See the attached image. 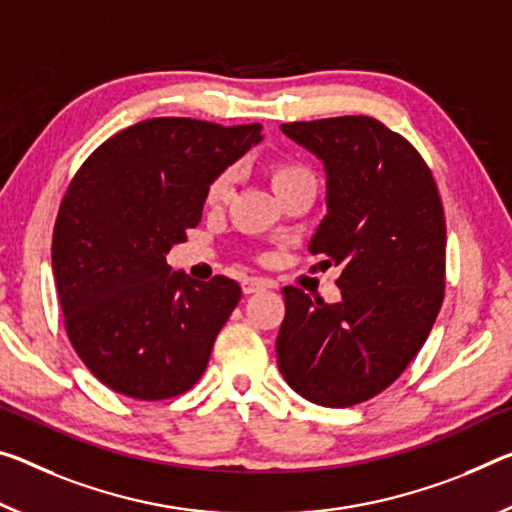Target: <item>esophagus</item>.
<instances>
[{
    "label": "esophagus",
    "mask_w": 512,
    "mask_h": 512,
    "mask_svg": "<svg viewBox=\"0 0 512 512\" xmlns=\"http://www.w3.org/2000/svg\"><path fill=\"white\" fill-rule=\"evenodd\" d=\"M241 289H243V294L250 296V294H257V291L266 289V282L259 280V278H246V280H243Z\"/></svg>",
    "instance_id": "1"
}]
</instances>
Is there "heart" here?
<instances>
[{
    "label": "heart",
    "instance_id": "obj_1",
    "mask_svg": "<svg viewBox=\"0 0 512 512\" xmlns=\"http://www.w3.org/2000/svg\"><path fill=\"white\" fill-rule=\"evenodd\" d=\"M266 175H269L275 193H282L285 189H289V186L300 184V182H314L312 170L305 164H298V161H291V159L271 161V164L266 166ZM232 180L234 175L230 168L216 173L212 177V182L207 184V191H205L207 205H221V202H225L232 191Z\"/></svg>",
    "mask_w": 512,
    "mask_h": 512
}]
</instances>
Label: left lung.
<instances>
[{
    "label": "left lung",
    "mask_w": 512,
    "mask_h": 512,
    "mask_svg": "<svg viewBox=\"0 0 512 512\" xmlns=\"http://www.w3.org/2000/svg\"><path fill=\"white\" fill-rule=\"evenodd\" d=\"M323 159L328 216L310 253L342 266L339 303L285 287L278 367L326 408L369 401L394 383L431 335L446 285V223L424 157L369 116L280 125Z\"/></svg>",
    "instance_id": "8db88e82"
}]
</instances>
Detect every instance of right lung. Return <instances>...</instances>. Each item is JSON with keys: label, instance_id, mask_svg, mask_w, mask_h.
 I'll return each instance as SVG.
<instances>
[{"label": "right lung", "instance_id": "1", "mask_svg": "<svg viewBox=\"0 0 512 512\" xmlns=\"http://www.w3.org/2000/svg\"><path fill=\"white\" fill-rule=\"evenodd\" d=\"M262 125L150 118L93 150L61 200L52 269L72 348L102 385L164 401L198 383L239 282L173 273L166 253L202 218L207 184Z\"/></svg>", "mask_w": 512, "mask_h": 512}]
</instances>
